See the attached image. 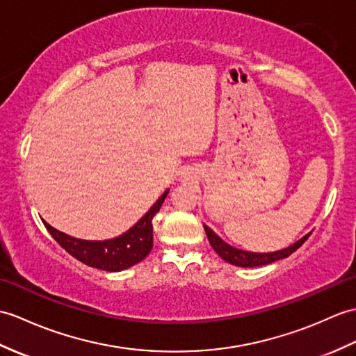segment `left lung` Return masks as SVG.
<instances>
[{
    "instance_id": "obj_1",
    "label": "left lung",
    "mask_w": 356,
    "mask_h": 356,
    "mask_svg": "<svg viewBox=\"0 0 356 356\" xmlns=\"http://www.w3.org/2000/svg\"><path fill=\"white\" fill-rule=\"evenodd\" d=\"M204 230H206V235H208V239H209V243L212 245V249L218 253L221 259H225L226 262L232 264V266L244 267V268L245 267L267 266V264L288 258V256L299 249V247L305 241H307V239L311 235V234L305 235L303 238L299 239V241H296L293 245L286 247V249H282V250L271 252V253H254V252H245V250H241V249H236V247L229 245L227 243L222 241V239L208 226H204Z\"/></svg>"
}]
</instances>
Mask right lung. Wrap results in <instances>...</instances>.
<instances>
[{
    "mask_svg": "<svg viewBox=\"0 0 356 356\" xmlns=\"http://www.w3.org/2000/svg\"><path fill=\"white\" fill-rule=\"evenodd\" d=\"M168 195L165 191L145 216L134 227L122 235L106 239V241H85L59 232L45 222V227L59 245L80 262L104 271H121L143 261L153 249V217L159 212L161 206Z\"/></svg>",
    "mask_w": 356,
    "mask_h": 356,
    "instance_id": "obj_1",
    "label": "right lung"
}]
</instances>
